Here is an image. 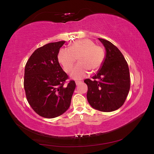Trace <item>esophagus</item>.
<instances>
[{
	"label": "esophagus",
	"mask_w": 154,
	"mask_h": 154,
	"mask_svg": "<svg viewBox=\"0 0 154 154\" xmlns=\"http://www.w3.org/2000/svg\"><path fill=\"white\" fill-rule=\"evenodd\" d=\"M82 83V82H80V81H76V85H79L80 84H81Z\"/></svg>",
	"instance_id": "34e87169"
}]
</instances>
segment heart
<instances>
[{
    "label": "heart",
    "instance_id": "1",
    "mask_svg": "<svg viewBox=\"0 0 154 154\" xmlns=\"http://www.w3.org/2000/svg\"><path fill=\"white\" fill-rule=\"evenodd\" d=\"M77 58L79 63L72 69L71 76L81 80L88 76L89 71L94 72L100 69L104 61L105 51L92 40L85 38L74 41L69 49H61L58 54V62L67 73L71 72Z\"/></svg>",
    "mask_w": 154,
    "mask_h": 154
}]
</instances>
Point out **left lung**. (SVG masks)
<instances>
[{
    "instance_id": "8db88e82",
    "label": "left lung",
    "mask_w": 154,
    "mask_h": 154,
    "mask_svg": "<svg viewBox=\"0 0 154 154\" xmlns=\"http://www.w3.org/2000/svg\"><path fill=\"white\" fill-rule=\"evenodd\" d=\"M98 39L104 45L106 55L93 80H84L88 87L87 98L92 108L112 112L119 109L127 98L130 87L129 69L116 46L106 40Z\"/></svg>"
}]
</instances>
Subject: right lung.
<instances>
[{
  "mask_svg": "<svg viewBox=\"0 0 154 154\" xmlns=\"http://www.w3.org/2000/svg\"><path fill=\"white\" fill-rule=\"evenodd\" d=\"M66 41L49 43L36 49L26 64L24 87L27 101L36 114L45 118L62 115L71 105L76 87L60 66V49Z\"/></svg>",
  "mask_w": 154,
  "mask_h": 154,
  "instance_id": "right-lung-1",
  "label": "right lung"
}]
</instances>
